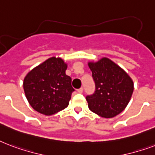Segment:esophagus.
Returning a JSON list of instances; mask_svg holds the SVG:
<instances>
[{
	"label": "esophagus",
	"instance_id": "1",
	"mask_svg": "<svg viewBox=\"0 0 155 155\" xmlns=\"http://www.w3.org/2000/svg\"><path fill=\"white\" fill-rule=\"evenodd\" d=\"M78 93H82L83 92V87H81L80 89H78Z\"/></svg>",
	"mask_w": 155,
	"mask_h": 155
}]
</instances>
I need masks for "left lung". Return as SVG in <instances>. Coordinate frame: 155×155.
<instances>
[{
    "instance_id": "left-lung-1",
    "label": "left lung",
    "mask_w": 155,
    "mask_h": 155,
    "mask_svg": "<svg viewBox=\"0 0 155 155\" xmlns=\"http://www.w3.org/2000/svg\"><path fill=\"white\" fill-rule=\"evenodd\" d=\"M88 64L95 83L94 94L86 97L89 109L104 118L117 116L131 99L134 81L124 69L106 57Z\"/></svg>"
}]
</instances>
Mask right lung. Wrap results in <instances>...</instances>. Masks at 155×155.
<instances>
[{"label":"right lung","mask_w":155,"mask_h":155,"mask_svg":"<svg viewBox=\"0 0 155 155\" xmlns=\"http://www.w3.org/2000/svg\"><path fill=\"white\" fill-rule=\"evenodd\" d=\"M66 69L62 59L51 57L25 77L24 92L35 111L51 116L68 107L74 89L71 78L65 74Z\"/></svg>","instance_id":"obj_1"}]
</instances>
